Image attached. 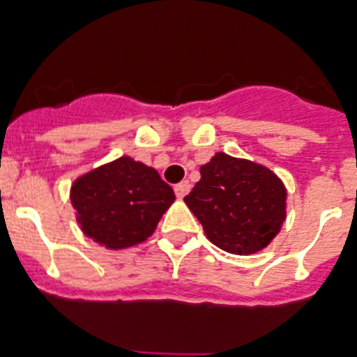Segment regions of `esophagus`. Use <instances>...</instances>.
<instances>
[{
  "label": "esophagus",
  "instance_id": "obj_1",
  "mask_svg": "<svg viewBox=\"0 0 357 357\" xmlns=\"http://www.w3.org/2000/svg\"><path fill=\"white\" fill-rule=\"evenodd\" d=\"M174 192H176V196H178L179 199H183V197L190 192V183H188V181H181V183H178L174 187Z\"/></svg>",
  "mask_w": 357,
  "mask_h": 357
}]
</instances>
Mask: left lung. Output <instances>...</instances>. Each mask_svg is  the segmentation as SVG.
Here are the masks:
<instances>
[{
	"instance_id": "left-lung-1",
	"label": "left lung",
	"mask_w": 357,
	"mask_h": 357,
	"mask_svg": "<svg viewBox=\"0 0 357 357\" xmlns=\"http://www.w3.org/2000/svg\"><path fill=\"white\" fill-rule=\"evenodd\" d=\"M185 203L206 238L230 254L259 252L287 218V188L271 169L218 152Z\"/></svg>"
}]
</instances>
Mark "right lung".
<instances>
[{
	"instance_id": "obj_1",
	"label": "right lung",
	"mask_w": 357,
	"mask_h": 357,
	"mask_svg": "<svg viewBox=\"0 0 357 357\" xmlns=\"http://www.w3.org/2000/svg\"><path fill=\"white\" fill-rule=\"evenodd\" d=\"M174 199L158 170L128 155L83 174L70 188L83 234L110 250L151 238Z\"/></svg>"
}]
</instances>
